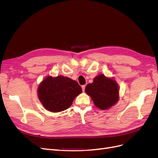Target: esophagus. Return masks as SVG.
Returning a JSON list of instances; mask_svg holds the SVG:
<instances>
[{
  "mask_svg": "<svg viewBox=\"0 0 158 158\" xmlns=\"http://www.w3.org/2000/svg\"><path fill=\"white\" fill-rule=\"evenodd\" d=\"M85 85H82V91H83V92H84V91H85Z\"/></svg>",
  "mask_w": 158,
  "mask_h": 158,
  "instance_id": "esophagus-1",
  "label": "esophagus"
}]
</instances>
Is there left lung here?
Wrapping results in <instances>:
<instances>
[{"instance_id":"8db88e82","label":"left lung","mask_w":158,"mask_h":158,"mask_svg":"<svg viewBox=\"0 0 158 158\" xmlns=\"http://www.w3.org/2000/svg\"><path fill=\"white\" fill-rule=\"evenodd\" d=\"M85 92L92 99L95 107L107 110L115 105L119 99V86L113 78L100 74L88 84Z\"/></svg>"}]
</instances>
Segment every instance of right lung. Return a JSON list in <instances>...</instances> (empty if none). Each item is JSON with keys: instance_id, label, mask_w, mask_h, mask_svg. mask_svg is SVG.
Masks as SVG:
<instances>
[{"instance_id": "1", "label": "right lung", "mask_w": 158, "mask_h": 158, "mask_svg": "<svg viewBox=\"0 0 158 158\" xmlns=\"http://www.w3.org/2000/svg\"><path fill=\"white\" fill-rule=\"evenodd\" d=\"M82 92L75 80L63 76H47L37 87V96L44 107L52 113L64 111Z\"/></svg>"}]
</instances>
